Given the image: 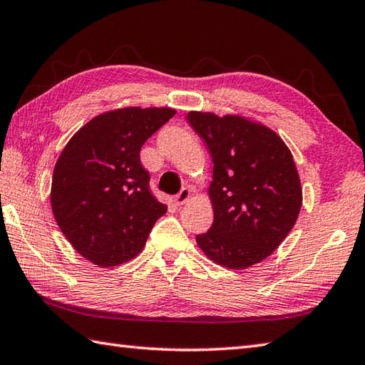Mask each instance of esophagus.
I'll return each mask as SVG.
<instances>
[{"mask_svg": "<svg viewBox=\"0 0 365 365\" xmlns=\"http://www.w3.org/2000/svg\"><path fill=\"white\" fill-rule=\"evenodd\" d=\"M190 196H191L190 188H182L180 192H178V195L175 196V202H177L178 205H182V204H185V202L188 201Z\"/></svg>", "mask_w": 365, "mask_h": 365, "instance_id": "esophagus-1", "label": "esophagus"}]
</instances>
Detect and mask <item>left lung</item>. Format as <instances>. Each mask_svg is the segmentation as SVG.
Returning <instances> with one entry per match:
<instances>
[{
    "mask_svg": "<svg viewBox=\"0 0 365 365\" xmlns=\"http://www.w3.org/2000/svg\"><path fill=\"white\" fill-rule=\"evenodd\" d=\"M187 118L213 161V225L196 242L220 266L247 269L272 255L299 217L294 160L280 135L261 123L196 110Z\"/></svg>",
    "mask_w": 365,
    "mask_h": 365,
    "instance_id": "obj_1",
    "label": "left lung"
}]
</instances>
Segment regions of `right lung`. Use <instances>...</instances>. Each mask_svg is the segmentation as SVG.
<instances>
[{
  "label": "right lung",
  "mask_w": 365,
  "mask_h": 365,
  "mask_svg": "<svg viewBox=\"0 0 365 365\" xmlns=\"http://www.w3.org/2000/svg\"><path fill=\"white\" fill-rule=\"evenodd\" d=\"M175 115L169 107H125L82 126L52 177L53 217L77 253L99 267L133 259L166 213L140 163L144 142Z\"/></svg>",
  "instance_id": "add662e5"
}]
</instances>
